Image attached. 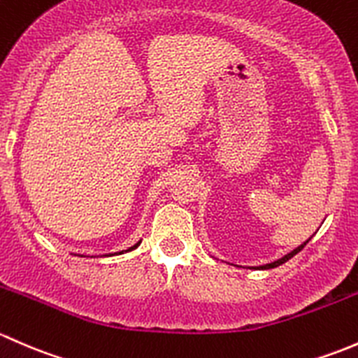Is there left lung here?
I'll use <instances>...</instances> for the list:
<instances>
[{
  "label": "left lung",
  "mask_w": 358,
  "mask_h": 358,
  "mask_svg": "<svg viewBox=\"0 0 358 358\" xmlns=\"http://www.w3.org/2000/svg\"><path fill=\"white\" fill-rule=\"evenodd\" d=\"M307 243H308V241H307ZM307 243H303V245H301V246H298V248H296V250H293V252H291V253H288V255H286V257H282V259H279V260L272 262V264H267V265H262V267H260V268H274V267H278V265H282V264H285V262H288L289 259H293V257H294V255H296V253H298V252H301V250H303V246H305V245H307Z\"/></svg>",
  "instance_id": "obj_1"
}]
</instances>
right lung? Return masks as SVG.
I'll use <instances>...</instances> for the list:
<instances>
[{"label": "right lung", "mask_w": 358, "mask_h": 358, "mask_svg": "<svg viewBox=\"0 0 358 358\" xmlns=\"http://www.w3.org/2000/svg\"><path fill=\"white\" fill-rule=\"evenodd\" d=\"M139 243H141V241H139ZM139 243H138V245L131 246V248H129V250H125V252H131V250H134V248H136V246H139ZM120 253H124V252H120Z\"/></svg>", "instance_id": "add662e5"}]
</instances>
